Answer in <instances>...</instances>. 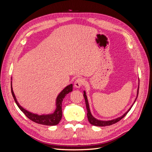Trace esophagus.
Masks as SVG:
<instances>
[{
	"label": "esophagus",
	"instance_id": "esophagus-1",
	"mask_svg": "<svg viewBox=\"0 0 152 152\" xmlns=\"http://www.w3.org/2000/svg\"><path fill=\"white\" fill-rule=\"evenodd\" d=\"M85 83V80L82 79V78H79V79H77L74 83V86L76 88H80V87Z\"/></svg>",
	"mask_w": 152,
	"mask_h": 152
}]
</instances>
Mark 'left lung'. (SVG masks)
<instances>
[{"label":"left lung","instance_id":"8db88e82","mask_svg":"<svg viewBox=\"0 0 152 152\" xmlns=\"http://www.w3.org/2000/svg\"><path fill=\"white\" fill-rule=\"evenodd\" d=\"M139 86H140V80H138V86H137V94H136V97L134 101V102L132 104V105L130 107V108L128 109L127 111L126 112L124 113L122 116L118 117L116 118H113L112 119V120H109V121H102V120H99V119L96 118L93 115H92L91 110H90V108H89V104L88 102V99H87V95H86V92L84 90V97L85 99V102H86V108H87V118H88V121L89 122V123L92 125H93L94 126H99V127H104V126H111L113 124H115L117 122H118L119 121H121L122 118H124L126 115V114L129 112V110H131V108H132V107L133 106V104H134L135 102L136 101V99L137 98V96H138V93H139Z\"/></svg>","mask_w":152,"mask_h":152}]
</instances>
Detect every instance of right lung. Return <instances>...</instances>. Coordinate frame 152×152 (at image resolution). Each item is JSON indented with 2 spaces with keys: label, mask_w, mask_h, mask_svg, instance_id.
Segmentation results:
<instances>
[{
  "label": "right lung",
  "mask_w": 152,
  "mask_h": 152,
  "mask_svg": "<svg viewBox=\"0 0 152 152\" xmlns=\"http://www.w3.org/2000/svg\"><path fill=\"white\" fill-rule=\"evenodd\" d=\"M11 93L13 96V98L15 99L16 104L18 105L21 111L24 113L25 115L28 117L29 119L33 122L37 123L39 124L45 126H56L59 124V121H61L62 118V102L63 99L65 98V96L68 94L69 93L72 91L73 90V84H71L66 86L59 94L58 95L56 99V109L54 112L48 114H42V115H38L37 113H31L28 110L25 109L18 102L15 96V93H14L12 87V77H11Z\"/></svg>",
  "instance_id": "right-lung-1"
}]
</instances>
